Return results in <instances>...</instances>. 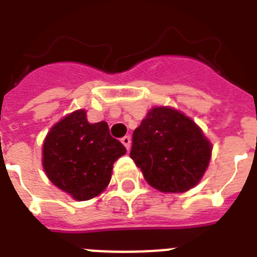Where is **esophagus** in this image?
I'll return each instance as SVG.
<instances>
[{"label":"esophagus","mask_w":257,"mask_h":257,"mask_svg":"<svg viewBox=\"0 0 257 257\" xmlns=\"http://www.w3.org/2000/svg\"><path fill=\"white\" fill-rule=\"evenodd\" d=\"M121 143L124 144V147L126 148V151H129V149H131V137L124 136L122 139H121Z\"/></svg>","instance_id":"obj_1"}]
</instances>
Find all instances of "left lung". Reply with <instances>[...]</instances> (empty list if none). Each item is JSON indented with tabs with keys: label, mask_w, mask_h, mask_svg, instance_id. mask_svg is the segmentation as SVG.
Here are the masks:
<instances>
[{
	"label": "left lung",
	"mask_w": 257,
	"mask_h": 257,
	"mask_svg": "<svg viewBox=\"0 0 257 257\" xmlns=\"http://www.w3.org/2000/svg\"><path fill=\"white\" fill-rule=\"evenodd\" d=\"M212 144L195 121L171 106H155L132 139L131 159L147 183L164 193H183L200 183Z\"/></svg>",
	"instance_id": "obj_1"
}]
</instances>
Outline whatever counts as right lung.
Returning <instances> with one entry per match:
<instances>
[{"mask_svg": "<svg viewBox=\"0 0 257 257\" xmlns=\"http://www.w3.org/2000/svg\"><path fill=\"white\" fill-rule=\"evenodd\" d=\"M125 153L105 121L90 124L85 110L78 109L50 128L42 144V167L58 189L85 201L105 191L114 161Z\"/></svg>", "mask_w": 257, "mask_h": 257, "instance_id": "1", "label": "right lung"}]
</instances>
